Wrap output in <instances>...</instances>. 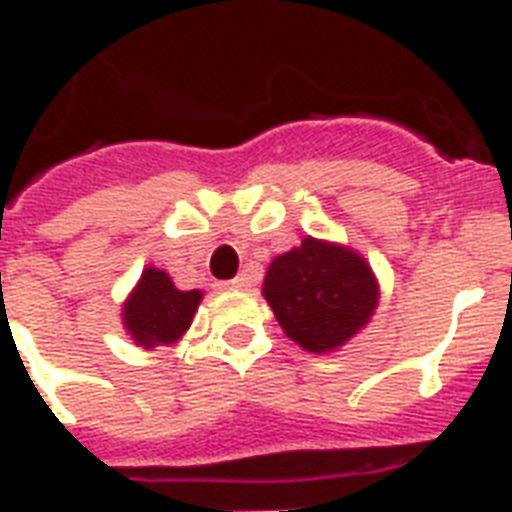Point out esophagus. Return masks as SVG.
Here are the masks:
<instances>
[{
    "label": "esophagus",
    "instance_id": "obj_1",
    "mask_svg": "<svg viewBox=\"0 0 512 512\" xmlns=\"http://www.w3.org/2000/svg\"><path fill=\"white\" fill-rule=\"evenodd\" d=\"M227 287H230V290H248V287H251V277L240 274V277H235V280L227 282Z\"/></svg>",
    "mask_w": 512,
    "mask_h": 512
}]
</instances>
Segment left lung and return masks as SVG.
<instances>
[{"mask_svg":"<svg viewBox=\"0 0 512 512\" xmlns=\"http://www.w3.org/2000/svg\"><path fill=\"white\" fill-rule=\"evenodd\" d=\"M261 295L282 332L308 353H335L361 332L379 306L369 261L350 246L306 238L272 259Z\"/></svg>","mask_w":512,"mask_h":512,"instance_id":"8db88e82","label":"left lung"}]
</instances>
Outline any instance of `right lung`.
<instances>
[{"instance_id":"1","label":"right lung","mask_w":512,"mask_h":512,"mask_svg":"<svg viewBox=\"0 0 512 512\" xmlns=\"http://www.w3.org/2000/svg\"><path fill=\"white\" fill-rule=\"evenodd\" d=\"M201 301V290H180L164 269L146 266L122 303V327L143 350L175 345L193 324Z\"/></svg>"}]
</instances>
